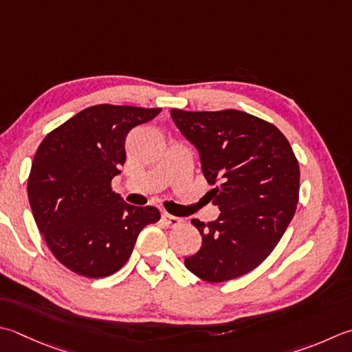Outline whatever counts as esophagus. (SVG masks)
<instances>
[{
  "instance_id": "34e87169",
  "label": "esophagus",
  "mask_w": 352,
  "mask_h": 352,
  "mask_svg": "<svg viewBox=\"0 0 352 352\" xmlns=\"http://www.w3.org/2000/svg\"><path fill=\"white\" fill-rule=\"evenodd\" d=\"M162 219H163V223L166 224L168 227H177V226L182 224V218H177L174 215H169V213H163Z\"/></svg>"
}]
</instances>
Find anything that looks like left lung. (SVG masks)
<instances>
[{"label":"left lung","instance_id":"obj_1","mask_svg":"<svg viewBox=\"0 0 352 352\" xmlns=\"http://www.w3.org/2000/svg\"><path fill=\"white\" fill-rule=\"evenodd\" d=\"M199 153L218 219H192L201 249L184 259L199 279L219 284L252 272L273 252L299 201V163L270 122L238 109L170 111Z\"/></svg>","mask_w":352,"mask_h":352}]
</instances>
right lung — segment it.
Here are the masks:
<instances>
[{
    "label": "right lung",
    "instance_id": "obj_1",
    "mask_svg": "<svg viewBox=\"0 0 352 352\" xmlns=\"http://www.w3.org/2000/svg\"><path fill=\"white\" fill-rule=\"evenodd\" d=\"M160 111L102 103L41 142L27 194L48 249L73 273L98 279L120 270L143 227L160 219L153 206H131L111 189L126 160L128 133Z\"/></svg>",
    "mask_w": 352,
    "mask_h": 352
}]
</instances>
